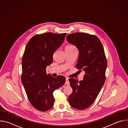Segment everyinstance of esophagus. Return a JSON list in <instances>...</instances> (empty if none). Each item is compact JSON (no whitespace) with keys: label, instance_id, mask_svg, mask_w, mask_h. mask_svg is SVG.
<instances>
[{"label":"esophagus","instance_id":"obj_1","mask_svg":"<svg viewBox=\"0 0 128 128\" xmlns=\"http://www.w3.org/2000/svg\"><path fill=\"white\" fill-rule=\"evenodd\" d=\"M65 84H66L68 85V86L69 85V80H68V78H66Z\"/></svg>","mask_w":128,"mask_h":128}]
</instances>
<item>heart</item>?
Listing matches in <instances>:
<instances>
[{
    "label": "heart",
    "instance_id": "b5f03b06",
    "mask_svg": "<svg viewBox=\"0 0 128 128\" xmlns=\"http://www.w3.org/2000/svg\"><path fill=\"white\" fill-rule=\"evenodd\" d=\"M76 48L74 46V45H72V44H68L67 45L66 48H65V50H68V49H71V48Z\"/></svg>",
    "mask_w": 128,
    "mask_h": 128
}]
</instances>
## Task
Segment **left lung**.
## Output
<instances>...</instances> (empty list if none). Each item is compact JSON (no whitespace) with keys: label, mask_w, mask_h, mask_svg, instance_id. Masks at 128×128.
Returning a JSON list of instances; mask_svg holds the SVG:
<instances>
[{"label":"left lung","mask_w":128,"mask_h":128,"mask_svg":"<svg viewBox=\"0 0 128 128\" xmlns=\"http://www.w3.org/2000/svg\"><path fill=\"white\" fill-rule=\"evenodd\" d=\"M66 40L78 48L79 56L76 67L84 71L82 80L69 79L73 91L68 101L72 107L84 110L94 102L104 84L106 58L102 44L95 35L76 32L68 34Z\"/></svg>","instance_id":"8db88e82"}]
</instances>
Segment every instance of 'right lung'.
Masks as SVG:
<instances>
[{
  "instance_id": "obj_1",
  "label": "right lung",
  "mask_w": 128,
  "mask_h": 128,
  "mask_svg": "<svg viewBox=\"0 0 128 128\" xmlns=\"http://www.w3.org/2000/svg\"><path fill=\"white\" fill-rule=\"evenodd\" d=\"M66 33L47 32L33 36L27 43L22 58L21 80L28 99L38 110L46 112L54 104V91L63 86L66 78L46 72L53 54L64 42Z\"/></svg>"
}]
</instances>
